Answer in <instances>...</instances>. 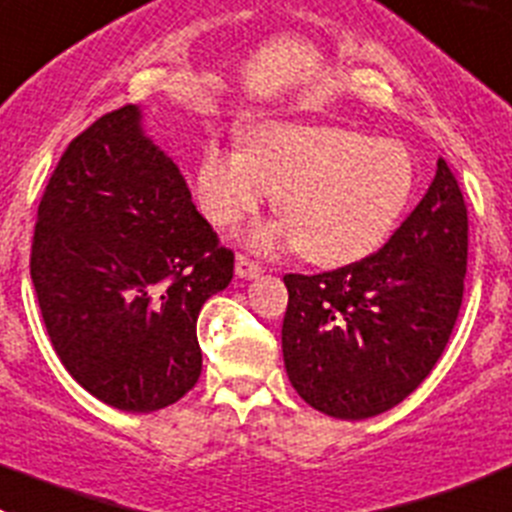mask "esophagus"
Segmentation results:
<instances>
[{
	"instance_id": "obj_1",
	"label": "esophagus",
	"mask_w": 512,
	"mask_h": 512,
	"mask_svg": "<svg viewBox=\"0 0 512 512\" xmlns=\"http://www.w3.org/2000/svg\"><path fill=\"white\" fill-rule=\"evenodd\" d=\"M234 273H237V278L255 280V278H260L265 270H262V265H257V262L250 260L247 255H237V260H234Z\"/></svg>"
}]
</instances>
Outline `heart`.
<instances>
[{"instance_id": "heart-1", "label": "heart", "mask_w": 512, "mask_h": 512, "mask_svg": "<svg viewBox=\"0 0 512 512\" xmlns=\"http://www.w3.org/2000/svg\"><path fill=\"white\" fill-rule=\"evenodd\" d=\"M416 168L395 140L329 122H262L247 147L211 142L196 165V199L214 227H237L275 196L285 219L247 232L252 247L298 245L319 267L365 260L411 201Z\"/></svg>"}]
</instances>
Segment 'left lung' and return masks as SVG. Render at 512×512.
<instances>
[{"label": "left lung", "mask_w": 512, "mask_h": 512, "mask_svg": "<svg viewBox=\"0 0 512 512\" xmlns=\"http://www.w3.org/2000/svg\"><path fill=\"white\" fill-rule=\"evenodd\" d=\"M467 209L439 158L421 204L377 255L285 275L283 359L311 408L362 421L408 398L439 362L462 306Z\"/></svg>", "instance_id": "obj_1"}]
</instances>
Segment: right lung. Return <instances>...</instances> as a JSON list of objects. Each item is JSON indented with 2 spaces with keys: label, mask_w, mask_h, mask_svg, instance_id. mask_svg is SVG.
Returning a JSON list of instances; mask_svg holds the SVG:
<instances>
[{
  "label": "right lung",
  "mask_w": 512,
  "mask_h": 512,
  "mask_svg": "<svg viewBox=\"0 0 512 512\" xmlns=\"http://www.w3.org/2000/svg\"><path fill=\"white\" fill-rule=\"evenodd\" d=\"M137 104L68 145L38 209L30 275L55 354L101 403L153 413L199 382V311L234 255Z\"/></svg>",
  "instance_id": "obj_1"
}]
</instances>
